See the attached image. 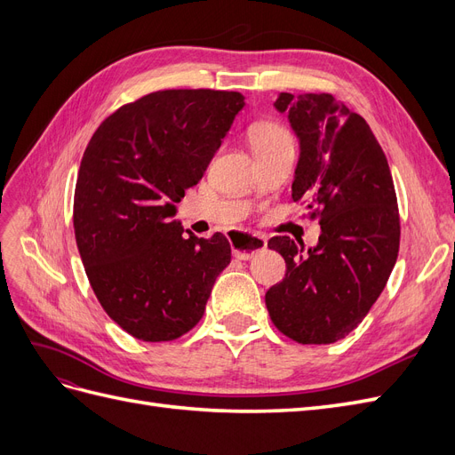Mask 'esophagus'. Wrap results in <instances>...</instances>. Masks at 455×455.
I'll list each match as a JSON object with an SVG mask.
<instances>
[{"instance_id": "obj_1", "label": "esophagus", "mask_w": 455, "mask_h": 455, "mask_svg": "<svg viewBox=\"0 0 455 455\" xmlns=\"http://www.w3.org/2000/svg\"><path fill=\"white\" fill-rule=\"evenodd\" d=\"M233 256L237 259H251L258 252H264L267 249V241L254 233L235 231L233 233Z\"/></svg>"}]
</instances>
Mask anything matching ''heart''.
I'll return each mask as SVG.
<instances>
[{
	"instance_id": "1",
	"label": "heart",
	"mask_w": 455,
	"mask_h": 455,
	"mask_svg": "<svg viewBox=\"0 0 455 455\" xmlns=\"http://www.w3.org/2000/svg\"><path fill=\"white\" fill-rule=\"evenodd\" d=\"M251 136V144L254 154L258 151H266L275 146L281 144H292V136L279 123L273 121H264V123H256V125L249 132Z\"/></svg>"
}]
</instances>
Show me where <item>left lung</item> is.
Segmentation results:
<instances>
[{
  "instance_id": "8db88e82",
  "label": "left lung",
  "mask_w": 455,
  "mask_h": 455,
  "mask_svg": "<svg viewBox=\"0 0 455 455\" xmlns=\"http://www.w3.org/2000/svg\"><path fill=\"white\" fill-rule=\"evenodd\" d=\"M275 108L288 114L301 148L292 201L323 233L309 251L286 235L269 239L286 273L266 306L284 336L323 346L359 326L387 284L401 244L395 184L368 123L330 92H281Z\"/></svg>"
}]
</instances>
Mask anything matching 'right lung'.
I'll use <instances>...</instances> for the list:
<instances>
[{
	"mask_svg": "<svg viewBox=\"0 0 455 455\" xmlns=\"http://www.w3.org/2000/svg\"><path fill=\"white\" fill-rule=\"evenodd\" d=\"M241 92L164 89L123 104L94 131L79 164L74 231L91 288L109 319L142 341L194 328L231 246L172 222L233 119Z\"/></svg>",
	"mask_w": 455,
	"mask_h": 455,
	"instance_id": "obj_1",
	"label": "right lung"
}]
</instances>
